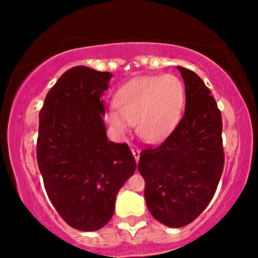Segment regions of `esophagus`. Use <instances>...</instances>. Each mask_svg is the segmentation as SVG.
Wrapping results in <instances>:
<instances>
[{"label":"esophagus","instance_id":"esophagus-1","mask_svg":"<svg viewBox=\"0 0 258 258\" xmlns=\"http://www.w3.org/2000/svg\"><path fill=\"white\" fill-rule=\"evenodd\" d=\"M130 149H132V153L134 155V157H135V161L139 162L140 161V150L139 148L136 146H130Z\"/></svg>","mask_w":258,"mask_h":258}]
</instances>
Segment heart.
Masks as SVG:
<instances>
[{"label": "heart", "instance_id": "obj_1", "mask_svg": "<svg viewBox=\"0 0 258 258\" xmlns=\"http://www.w3.org/2000/svg\"><path fill=\"white\" fill-rule=\"evenodd\" d=\"M185 102L184 84L175 75L144 76L119 88L108 111L109 124L125 135L136 124L139 137L147 143L164 140L177 124Z\"/></svg>", "mask_w": 258, "mask_h": 258}]
</instances>
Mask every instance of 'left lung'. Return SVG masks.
Masks as SVG:
<instances>
[{
    "label": "left lung",
    "instance_id": "1",
    "mask_svg": "<svg viewBox=\"0 0 258 258\" xmlns=\"http://www.w3.org/2000/svg\"><path fill=\"white\" fill-rule=\"evenodd\" d=\"M185 86L184 115L157 148L141 151L144 199L162 224L181 228L213 199L224 165L222 116L211 91L191 70L177 67Z\"/></svg>",
    "mask_w": 258,
    "mask_h": 258
}]
</instances>
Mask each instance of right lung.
I'll list each match as a JSON object with an SVG mask.
<instances>
[{
    "label": "right lung",
    "instance_id": "1",
    "mask_svg": "<svg viewBox=\"0 0 258 258\" xmlns=\"http://www.w3.org/2000/svg\"><path fill=\"white\" fill-rule=\"evenodd\" d=\"M112 77L79 66L57 80L40 111L37 163L48 197L70 227L110 221L118 190L136 170L126 144L108 140L102 95Z\"/></svg>",
    "mask_w": 258,
    "mask_h": 258
}]
</instances>
